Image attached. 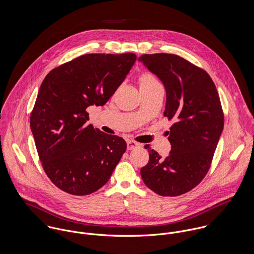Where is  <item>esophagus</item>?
<instances>
[{
  "mask_svg": "<svg viewBox=\"0 0 254 254\" xmlns=\"http://www.w3.org/2000/svg\"><path fill=\"white\" fill-rule=\"evenodd\" d=\"M139 146H141V144L140 143H138V142H136V141H133V140H129V141H127V148L128 149H134V148H136V147H139Z\"/></svg>",
  "mask_w": 254,
  "mask_h": 254,
  "instance_id": "1",
  "label": "esophagus"
}]
</instances>
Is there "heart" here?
Wrapping results in <instances>:
<instances>
[{
	"label": "heart",
	"mask_w": 254,
	"mask_h": 254,
	"mask_svg": "<svg viewBox=\"0 0 254 254\" xmlns=\"http://www.w3.org/2000/svg\"><path fill=\"white\" fill-rule=\"evenodd\" d=\"M139 83H140V89L142 88H149V87H153L156 85H159L160 83L158 82V80L150 73H143L140 78H139Z\"/></svg>",
	"instance_id": "obj_1"
}]
</instances>
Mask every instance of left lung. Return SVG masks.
<instances>
[{"label":"left lung","mask_w":254,"mask_h":254,"mask_svg":"<svg viewBox=\"0 0 254 254\" xmlns=\"http://www.w3.org/2000/svg\"><path fill=\"white\" fill-rule=\"evenodd\" d=\"M140 61L163 83L164 116L170 127V154L162 159L148 149L141 169L146 187L162 196H177L196 187L207 174L224 127L217 89L209 74L173 54L143 55Z\"/></svg>","instance_id":"obj_1"}]
</instances>
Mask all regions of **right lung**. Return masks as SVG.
I'll return each instance as SVG.
<instances>
[{"label": "right lung", "mask_w": 254, "mask_h": 254, "mask_svg": "<svg viewBox=\"0 0 254 254\" xmlns=\"http://www.w3.org/2000/svg\"><path fill=\"white\" fill-rule=\"evenodd\" d=\"M136 60L133 53L87 54L54 68L42 82L30 127L43 169L62 190H98L125 152L124 139L87 124L86 109L104 106Z\"/></svg>", "instance_id": "obj_1"}]
</instances>
